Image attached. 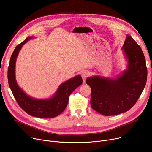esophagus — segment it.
<instances>
[{"instance_id": "1", "label": "esophagus", "mask_w": 152, "mask_h": 152, "mask_svg": "<svg viewBox=\"0 0 152 152\" xmlns=\"http://www.w3.org/2000/svg\"><path fill=\"white\" fill-rule=\"evenodd\" d=\"M88 76V73L87 72H84L83 73H82V79H83V81L85 82L87 77Z\"/></svg>"}]
</instances>
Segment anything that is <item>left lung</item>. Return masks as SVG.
Instances as JSON below:
<instances>
[{
	"instance_id": "1",
	"label": "left lung",
	"mask_w": 152,
	"mask_h": 152,
	"mask_svg": "<svg viewBox=\"0 0 152 152\" xmlns=\"http://www.w3.org/2000/svg\"><path fill=\"white\" fill-rule=\"evenodd\" d=\"M126 69L115 78L94 75L87 77L91 88L92 108L104 116L128 111L137 102L146 85L147 69L143 51L127 35L122 47Z\"/></svg>"
}]
</instances>
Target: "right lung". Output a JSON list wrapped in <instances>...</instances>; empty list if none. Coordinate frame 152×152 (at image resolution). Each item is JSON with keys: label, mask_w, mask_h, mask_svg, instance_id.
Wrapping results in <instances>:
<instances>
[{"label": "right lung", "mask_w": 152, "mask_h": 152, "mask_svg": "<svg viewBox=\"0 0 152 152\" xmlns=\"http://www.w3.org/2000/svg\"><path fill=\"white\" fill-rule=\"evenodd\" d=\"M29 36L18 45L10 58L7 77L10 88L19 106L28 114L36 118H52L58 116L65 109L70 94L82 83L80 75L70 78L61 83L51 97L46 99H37L28 96L18 86L15 79V62L23 46L31 39Z\"/></svg>", "instance_id": "obj_1"}]
</instances>
